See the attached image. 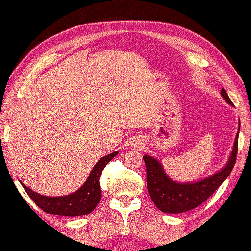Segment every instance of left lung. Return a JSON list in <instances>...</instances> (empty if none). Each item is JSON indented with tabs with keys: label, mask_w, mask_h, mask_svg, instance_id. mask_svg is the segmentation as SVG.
I'll return each instance as SVG.
<instances>
[{
	"label": "left lung",
	"mask_w": 251,
	"mask_h": 251,
	"mask_svg": "<svg viewBox=\"0 0 251 251\" xmlns=\"http://www.w3.org/2000/svg\"><path fill=\"white\" fill-rule=\"evenodd\" d=\"M221 96L227 103L233 105L225 88L221 90ZM239 128H241V122H238V131L234 141L231 156L226 166L219 172L211 175L210 177L196 181V182H176L168 177L162 164L157 159L150 155L143 156L147 167L149 195L159 210L166 214H181V212L194 209L214 194V192L219 188L223 181L230 176L235 165Z\"/></svg>",
	"instance_id": "8db88e82"
}]
</instances>
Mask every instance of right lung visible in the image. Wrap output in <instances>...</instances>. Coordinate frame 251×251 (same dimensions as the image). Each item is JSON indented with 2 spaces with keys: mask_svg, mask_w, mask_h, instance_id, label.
I'll list each match as a JSON object with an SVG mask.
<instances>
[{
  "mask_svg": "<svg viewBox=\"0 0 251 251\" xmlns=\"http://www.w3.org/2000/svg\"><path fill=\"white\" fill-rule=\"evenodd\" d=\"M117 153L119 152H113L100 158L94 166L92 173L89 174L86 182L72 194L50 197L36 193L23 182H21V185L24 186L26 194L31 197L36 206H39L47 214L68 217L88 215L95 209L101 200V189L99 184L101 173L105 165L117 155Z\"/></svg>",
  "mask_w": 251,
  "mask_h": 251,
  "instance_id": "right-lung-1",
  "label": "right lung"
}]
</instances>
